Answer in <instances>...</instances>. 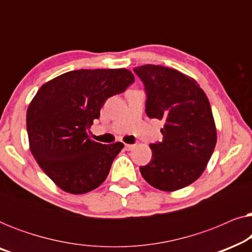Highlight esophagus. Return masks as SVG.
<instances>
[{
  "label": "esophagus",
  "instance_id": "esophagus-1",
  "mask_svg": "<svg viewBox=\"0 0 252 252\" xmlns=\"http://www.w3.org/2000/svg\"><path fill=\"white\" fill-rule=\"evenodd\" d=\"M134 147H135L134 144H125V149L126 150H132Z\"/></svg>",
  "mask_w": 252,
  "mask_h": 252
}]
</instances>
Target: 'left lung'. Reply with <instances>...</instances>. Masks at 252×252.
I'll return each instance as SVG.
<instances>
[{"mask_svg":"<svg viewBox=\"0 0 252 252\" xmlns=\"http://www.w3.org/2000/svg\"><path fill=\"white\" fill-rule=\"evenodd\" d=\"M143 82L146 113L164 122L161 142L150 144L151 160L140 172L164 191L187 187L201 177L215 150L217 130L205 93L174 68L146 64L133 68Z\"/></svg>","mask_w":252,"mask_h":252,"instance_id":"left-lung-1","label":"left lung"}]
</instances>
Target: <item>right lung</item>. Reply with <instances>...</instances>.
Here are the masks:
<instances>
[{"instance_id":"1","label":"right lung","mask_w":252,"mask_h":252,"mask_svg":"<svg viewBox=\"0 0 252 252\" xmlns=\"http://www.w3.org/2000/svg\"><path fill=\"white\" fill-rule=\"evenodd\" d=\"M134 82L126 68L75 70L44 84L26 115L30 149L44 173L63 190L85 194L108 177L122 142L102 144L88 130L106 99Z\"/></svg>"}]
</instances>
